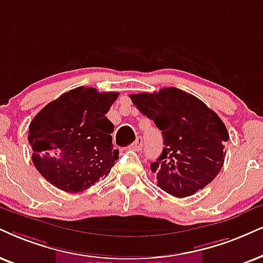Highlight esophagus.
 Here are the masks:
<instances>
[{
	"label": "esophagus",
	"instance_id": "1",
	"mask_svg": "<svg viewBox=\"0 0 263 263\" xmlns=\"http://www.w3.org/2000/svg\"><path fill=\"white\" fill-rule=\"evenodd\" d=\"M142 147H143V138L138 137L137 139H136V142L134 143V144H132L129 148L134 149V151H136V152H139V151H142Z\"/></svg>",
	"mask_w": 263,
	"mask_h": 263
}]
</instances>
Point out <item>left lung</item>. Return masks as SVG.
Listing matches in <instances>:
<instances>
[{"label":"left lung","mask_w":263,"mask_h":263,"mask_svg":"<svg viewBox=\"0 0 263 263\" xmlns=\"http://www.w3.org/2000/svg\"><path fill=\"white\" fill-rule=\"evenodd\" d=\"M136 108L161 131L164 149L152 162L158 185L177 198L193 195L221 171L229 135L204 102L176 87L129 96Z\"/></svg>","instance_id":"obj_1"}]
</instances>
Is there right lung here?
Returning <instances> with one entry per match:
<instances>
[{"instance_id": "1", "label": "right lung", "mask_w": 263, "mask_h": 263, "mask_svg": "<svg viewBox=\"0 0 263 263\" xmlns=\"http://www.w3.org/2000/svg\"><path fill=\"white\" fill-rule=\"evenodd\" d=\"M118 92L78 87L48 103L29 126L36 170L49 183L79 193L105 178L119 151L112 145L114 125L107 112Z\"/></svg>"}]
</instances>
